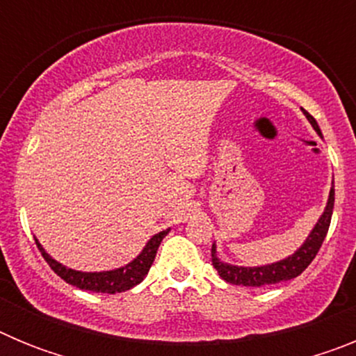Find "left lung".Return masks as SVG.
Listing matches in <instances>:
<instances>
[{
  "label": "left lung",
  "mask_w": 356,
  "mask_h": 356,
  "mask_svg": "<svg viewBox=\"0 0 356 356\" xmlns=\"http://www.w3.org/2000/svg\"><path fill=\"white\" fill-rule=\"evenodd\" d=\"M303 114L307 115V119L310 121L314 130L321 135L319 124L316 122V119L308 114V112H305V110ZM333 201H335V188L332 187L330 188L328 203H326V209L325 212H323V216L319 217V221L316 222V226H314V229L307 237V241L303 242V246L296 251L294 254L287 257V259L280 260V262L275 264H269V266L238 267L232 266V264H225L217 259L216 244H212V266L216 267L219 276H221L225 282L234 285H244V287H264V285L280 284V282H287V280L300 276L301 273L312 264V260L316 259L317 251L323 246V241H325L326 234H328L330 221H332Z\"/></svg>",
  "instance_id": "obj_1"
}]
</instances>
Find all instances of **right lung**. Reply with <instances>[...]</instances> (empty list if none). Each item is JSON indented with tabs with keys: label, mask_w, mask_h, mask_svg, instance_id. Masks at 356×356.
<instances>
[{
	"label": "right lung",
	"mask_w": 356,
	"mask_h": 356,
	"mask_svg": "<svg viewBox=\"0 0 356 356\" xmlns=\"http://www.w3.org/2000/svg\"><path fill=\"white\" fill-rule=\"evenodd\" d=\"M169 234V229H163L160 234L153 235V237L147 241L146 248L140 251V254L137 259L131 260L127 266L114 269V271H103V273H81L74 271V269H69V267L62 266L60 262H56L55 259H51L44 248L40 246L39 241L35 238V244L39 248V251L42 253L44 260L49 264L53 271L60 276L64 282H67L72 287H78L81 291H92V292H103V294H115V292H124L130 291L131 287L139 285L144 278H146L147 271H149L151 264L155 260L156 250H159L160 242L165 235Z\"/></svg>",
	"instance_id": "obj_1"
}]
</instances>
